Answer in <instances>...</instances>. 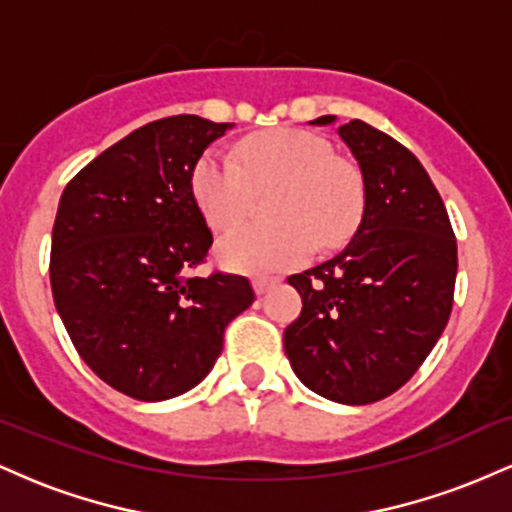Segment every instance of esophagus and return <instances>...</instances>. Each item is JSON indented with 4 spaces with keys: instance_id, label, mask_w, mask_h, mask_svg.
Segmentation results:
<instances>
[{
    "instance_id": "esophagus-1",
    "label": "esophagus",
    "mask_w": 512,
    "mask_h": 512,
    "mask_svg": "<svg viewBox=\"0 0 512 512\" xmlns=\"http://www.w3.org/2000/svg\"><path fill=\"white\" fill-rule=\"evenodd\" d=\"M276 284H279V279H269V276H257V279H255V291L260 293V296H264V293L272 291Z\"/></svg>"
}]
</instances>
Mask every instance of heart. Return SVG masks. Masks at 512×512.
Here are the masks:
<instances>
[{
	"label": "heart",
	"instance_id": "heart-1",
	"mask_svg": "<svg viewBox=\"0 0 512 512\" xmlns=\"http://www.w3.org/2000/svg\"><path fill=\"white\" fill-rule=\"evenodd\" d=\"M238 161L209 149L192 170V197L214 231L245 219L255 192L279 187L272 228L245 226L223 236V267L274 274L308 262L317 245L334 250L354 236L366 211V180L354 161L308 129H276L240 146Z\"/></svg>",
	"mask_w": 512,
	"mask_h": 512
}]
</instances>
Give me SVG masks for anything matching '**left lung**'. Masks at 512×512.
Masks as SVG:
<instances>
[{
    "label": "left lung",
    "instance_id": "8db88e82",
    "mask_svg": "<svg viewBox=\"0 0 512 512\" xmlns=\"http://www.w3.org/2000/svg\"><path fill=\"white\" fill-rule=\"evenodd\" d=\"M337 132L366 180V211L339 255L289 276L303 310L284 349L317 395L370 404L407 383L448 325L457 243L436 185L407 146L361 120Z\"/></svg>",
    "mask_w": 512,
    "mask_h": 512
}]
</instances>
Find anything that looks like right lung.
Segmentation results:
<instances>
[{
  "instance_id": "right-lung-1",
  "label": "right lung",
  "mask_w": 512,
  "mask_h": 512,
  "mask_svg": "<svg viewBox=\"0 0 512 512\" xmlns=\"http://www.w3.org/2000/svg\"><path fill=\"white\" fill-rule=\"evenodd\" d=\"M231 127L197 115L149 122L64 187L52 298L86 366L122 395L163 402L202 383L226 325L255 301L245 276H187L214 240L192 170Z\"/></svg>"
}]
</instances>
